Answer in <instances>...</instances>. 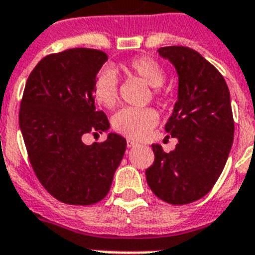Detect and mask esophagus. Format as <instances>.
<instances>
[{
	"instance_id": "34e87169",
	"label": "esophagus",
	"mask_w": 255,
	"mask_h": 255,
	"mask_svg": "<svg viewBox=\"0 0 255 255\" xmlns=\"http://www.w3.org/2000/svg\"><path fill=\"white\" fill-rule=\"evenodd\" d=\"M135 145H137V143H136V141H133V140H131V139H128V140H127V147H128V148L135 147Z\"/></svg>"
}]
</instances>
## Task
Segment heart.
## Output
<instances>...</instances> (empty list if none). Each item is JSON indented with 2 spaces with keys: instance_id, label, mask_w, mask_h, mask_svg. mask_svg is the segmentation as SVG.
Instances as JSON below:
<instances>
[{
  "instance_id": "b5f03b06",
  "label": "heart",
  "mask_w": 255,
  "mask_h": 255,
  "mask_svg": "<svg viewBox=\"0 0 255 255\" xmlns=\"http://www.w3.org/2000/svg\"><path fill=\"white\" fill-rule=\"evenodd\" d=\"M122 69L128 74L141 78L147 85L155 88L159 94V87L165 81L163 66L155 58L140 55L129 59L122 65ZM94 99L102 107L112 108L118 100V77L114 70L104 69L96 75L92 86ZM159 122V115L152 108H123L112 116V128L129 139L140 140Z\"/></svg>"
}]
</instances>
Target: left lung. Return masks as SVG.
Wrapping results in <instances>:
<instances>
[{
	"label": "left lung",
	"mask_w": 255,
	"mask_h": 255,
	"mask_svg": "<svg viewBox=\"0 0 255 255\" xmlns=\"http://www.w3.org/2000/svg\"><path fill=\"white\" fill-rule=\"evenodd\" d=\"M157 53L174 66L177 102L165 131L177 139L169 153L153 144V165L145 170L151 190L172 205L197 201L220 177L232 149L234 122L225 79L196 50L160 47Z\"/></svg>",
	"instance_id": "left-lung-1"
}]
</instances>
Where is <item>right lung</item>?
I'll use <instances>...</instances> for the list:
<instances>
[{"mask_svg":"<svg viewBox=\"0 0 255 255\" xmlns=\"http://www.w3.org/2000/svg\"><path fill=\"white\" fill-rule=\"evenodd\" d=\"M107 59L94 49L47 55L29 75L22 96L19 128L31 167L45 189L70 205H92L107 196L127 147L114 132L100 144L82 141L85 133L110 129L92 95Z\"/></svg>","mask_w":255,"mask_h":255,"instance_id":"obj_1","label":"right lung"}]
</instances>
